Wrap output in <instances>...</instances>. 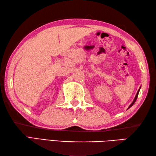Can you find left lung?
<instances>
[{
	"instance_id": "obj_1",
	"label": "left lung",
	"mask_w": 156,
	"mask_h": 156,
	"mask_svg": "<svg viewBox=\"0 0 156 156\" xmlns=\"http://www.w3.org/2000/svg\"><path fill=\"white\" fill-rule=\"evenodd\" d=\"M140 89H140H138V92H137V94H136V96H135V98H134V100H133V102H131V104L130 105H129V107H128V109H129V108H130V107H131L132 106H133V105L134 103H135V102L136 101V99H137V98H138V94H139Z\"/></svg>"
}]
</instances>
